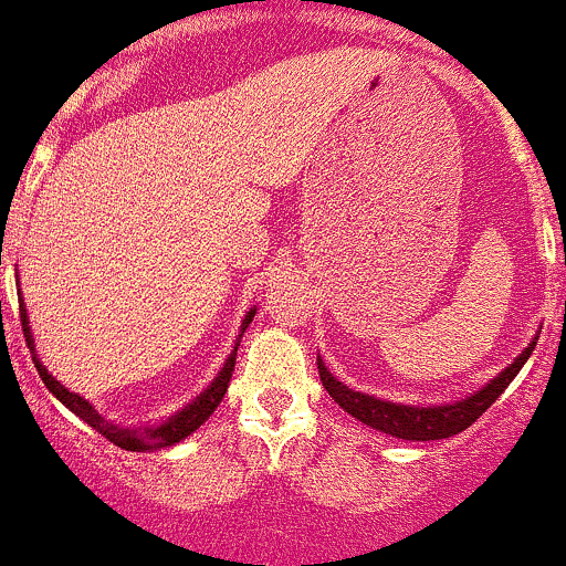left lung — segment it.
Wrapping results in <instances>:
<instances>
[{"label": "left lung", "mask_w": 566, "mask_h": 566, "mask_svg": "<svg viewBox=\"0 0 566 566\" xmlns=\"http://www.w3.org/2000/svg\"><path fill=\"white\" fill-rule=\"evenodd\" d=\"M534 344L537 342L528 344V347L523 349L521 358L510 363V366L504 368L496 379H491L483 390L463 398V401L444 403V407H403V403L379 401V398L366 396V392L358 390H349L347 385L333 379V374L325 368V363L319 358L317 368L325 390L331 392V398L344 409V412L358 418L360 423L377 428V431L390 433V437L412 439V442H428V439H448L453 437V433L467 431V428L472 426L499 396H502L504 388L513 382L523 363H526L528 355L534 353Z\"/></svg>", "instance_id": "obj_1"}]
</instances>
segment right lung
Masks as SVG:
<instances>
[{
	"label": "right lung",
	"mask_w": 566,
	"mask_h": 566,
	"mask_svg": "<svg viewBox=\"0 0 566 566\" xmlns=\"http://www.w3.org/2000/svg\"><path fill=\"white\" fill-rule=\"evenodd\" d=\"M252 317H254V308L247 314V319H243L241 336H243V331L249 328V323H252ZM21 325H23V338H27V347H32V336H29L27 308H23V303H21ZM235 353H238V347L230 353L228 363H224V368L219 371V377L211 382V388H208L206 392H200V396L195 398L187 409H181V412L174 415L168 423L143 426V428H122V426L108 423V420H105L103 415H99L97 409L86 401V398H81L78 392H70L62 382H56V379L45 371V366L38 358H34V366H38L45 388L51 390L53 396H56L59 401L70 409V412H75L81 420H86L94 431L103 433V437L108 439V442L116 444V448L133 450V453H143V450H163V448H170V444L181 442V439H187L189 433L198 431V428L203 426L208 418H211V412L219 407V403H222L224 392H228L230 377H233V371H235Z\"/></svg>",
	"instance_id": "obj_1"
}]
</instances>
